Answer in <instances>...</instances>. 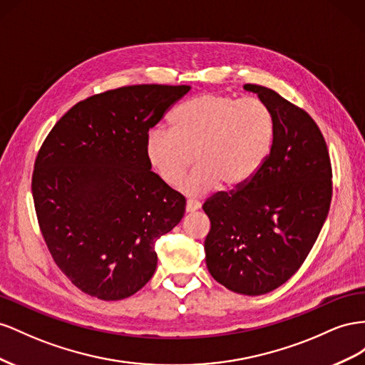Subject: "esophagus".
Returning a JSON list of instances; mask_svg holds the SVG:
<instances>
[{
	"mask_svg": "<svg viewBox=\"0 0 365 365\" xmlns=\"http://www.w3.org/2000/svg\"><path fill=\"white\" fill-rule=\"evenodd\" d=\"M200 206H202L200 202H197V200H188V202H186V212H194V211L199 210Z\"/></svg>",
	"mask_w": 365,
	"mask_h": 365,
	"instance_id": "1",
	"label": "esophagus"
}]
</instances>
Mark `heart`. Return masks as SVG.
<instances>
[{
  "label": "heart",
  "instance_id": "obj_1",
  "mask_svg": "<svg viewBox=\"0 0 365 365\" xmlns=\"http://www.w3.org/2000/svg\"><path fill=\"white\" fill-rule=\"evenodd\" d=\"M170 123L171 131L148 134V159L165 183L177 186L195 154L199 166L182 186L194 197L220 185L242 188L262 170L274 147V113L257 98L206 93L180 103Z\"/></svg>",
  "mask_w": 365,
  "mask_h": 365
}]
</instances>
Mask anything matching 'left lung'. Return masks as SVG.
Instances as JSON below:
<instances>
[{
	"label": "left lung",
	"instance_id": "1",
	"mask_svg": "<svg viewBox=\"0 0 365 365\" xmlns=\"http://www.w3.org/2000/svg\"><path fill=\"white\" fill-rule=\"evenodd\" d=\"M245 90L274 113V147L251 182L205 202L211 222L205 252L215 281L255 297L284 284L314 247L331 202V163L307 111L267 87Z\"/></svg>",
	"mask_w": 365,
	"mask_h": 365
}]
</instances>
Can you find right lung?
Masks as SVG:
<instances>
[{
    "instance_id": "add662e5",
    "label": "right lung",
    "mask_w": 365,
    "mask_h": 365,
    "mask_svg": "<svg viewBox=\"0 0 365 365\" xmlns=\"http://www.w3.org/2000/svg\"><path fill=\"white\" fill-rule=\"evenodd\" d=\"M190 86H127L73 106L41 145L32 175L38 225L53 262L82 292L134 295L158 266L155 242L182 220L185 197L151 171L148 131Z\"/></svg>"
}]
</instances>
